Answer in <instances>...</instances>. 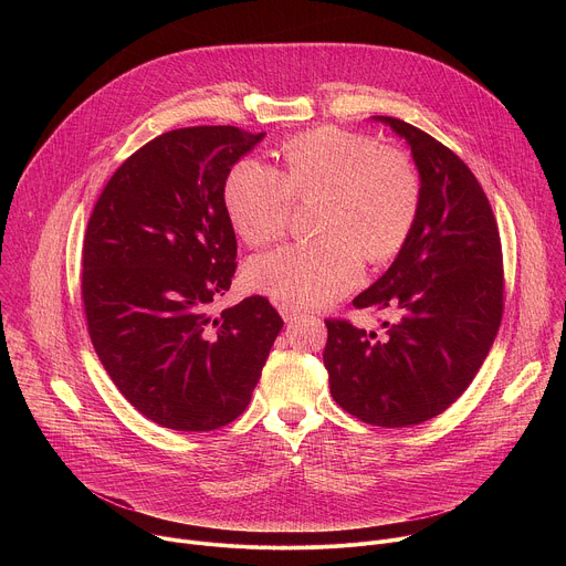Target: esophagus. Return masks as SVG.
<instances>
[{
  "label": "esophagus",
  "instance_id": "1",
  "mask_svg": "<svg viewBox=\"0 0 566 566\" xmlns=\"http://www.w3.org/2000/svg\"><path fill=\"white\" fill-rule=\"evenodd\" d=\"M277 311L284 317V322H293V319H297L302 315V311L297 306H291V304H280Z\"/></svg>",
  "mask_w": 566,
  "mask_h": 566
}]
</instances>
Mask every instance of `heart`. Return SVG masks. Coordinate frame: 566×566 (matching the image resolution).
Listing matches in <instances>:
<instances>
[{"label": "heart", "mask_w": 566, "mask_h": 566, "mask_svg": "<svg viewBox=\"0 0 566 566\" xmlns=\"http://www.w3.org/2000/svg\"><path fill=\"white\" fill-rule=\"evenodd\" d=\"M313 197L322 237L253 258L244 271L251 291L300 308L338 300L360 282L365 255L378 264L406 244L421 179L408 151L360 132L317 127L284 145L282 170L241 158L223 184L226 217L249 247L280 239L293 199Z\"/></svg>", "instance_id": "obj_1"}]
</instances>
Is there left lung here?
Instances as JSON below:
<instances>
[{
  "mask_svg": "<svg viewBox=\"0 0 566 566\" xmlns=\"http://www.w3.org/2000/svg\"><path fill=\"white\" fill-rule=\"evenodd\" d=\"M406 138L421 179L415 228L356 308L389 311L382 336L327 322L322 358L343 410L380 428L434 419L486 360L504 311L502 241L486 192L463 160L419 127L374 116Z\"/></svg>",
  "mask_w": 566,
  "mask_h": 566,
  "instance_id": "left-lung-1",
  "label": "left lung"
}]
</instances>
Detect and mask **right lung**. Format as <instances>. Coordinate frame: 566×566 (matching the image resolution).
I'll use <instances>...</instances> for the list:
<instances>
[{
  "instance_id": "add662e5",
  "label": "right lung",
  "mask_w": 566,
  "mask_h": 566,
  "mask_svg": "<svg viewBox=\"0 0 566 566\" xmlns=\"http://www.w3.org/2000/svg\"><path fill=\"white\" fill-rule=\"evenodd\" d=\"M262 138L232 125L160 134L114 172L90 217L94 349L132 406L170 430L210 432L244 412L284 327L262 295L208 311L237 269L223 184Z\"/></svg>"
}]
</instances>
